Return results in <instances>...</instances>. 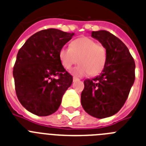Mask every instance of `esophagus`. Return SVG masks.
Returning a JSON list of instances; mask_svg holds the SVG:
<instances>
[{"label": "esophagus", "instance_id": "1", "mask_svg": "<svg viewBox=\"0 0 146 146\" xmlns=\"http://www.w3.org/2000/svg\"><path fill=\"white\" fill-rule=\"evenodd\" d=\"M78 81H79V78H76V77H73V82H78Z\"/></svg>", "mask_w": 146, "mask_h": 146}]
</instances>
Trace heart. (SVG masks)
I'll return each instance as SVG.
<instances>
[{
	"mask_svg": "<svg viewBox=\"0 0 146 146\" xmlns=\"http://www.w3.org/2000/svg\"><path fill=\"white\" fill-rule=\"evenodd\" d=\"M106 49L102 44L96 43L90 37L83 36L73 40L70 48H62L59 57L65 69L69 70L76 63L80 64L71 70L72 75L82 77L90 73L96 76L104 68L106 62Z\"/></svg>",
	"mask_w": 146,
	"mask_h": 146,
	"instance_id": "b5f03b06",
	"label": "heart"
}]
</instances>
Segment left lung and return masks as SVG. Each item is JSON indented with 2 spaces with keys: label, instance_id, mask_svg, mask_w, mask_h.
<instances>
[{
  "label": "left lung",
  "instance_id": "8db88e82",
  "mask_svg": "<svg viewBox=\"0 0 146 146\" xmlns=\"http://www.w3.org/2000/svg\"><path fill=\"white\" fill-rule=\"evenodd\" d=\"M91 36L106 48L107 56L101 73L84 82L81 103L87 113L101 119L124 105L135 79V63L126 45L109 31H92Z\"/></svg>",
  "mask_w": 146,
  "mask_h": 146
}]
</instances>
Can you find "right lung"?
<instances>
[{
	"instance_id": "obj_1",
	"label": "right lung",
	"mask_w": 146,
	"mask_h": 146,
	"mask_svg": "<svg viewBox=\"0 0 146 146\" xmlns=\"http://www.w3.org/2000/svg\"><path fill=\"white\" fill-rule=\"evenodd\" d=\"M74 35L56 29L42 30L19 50L13 69L15 90L20 104L31 113L48 116L59 109L73 82L61 63L59 50Z\"/></svg>"
}]
</instances>
